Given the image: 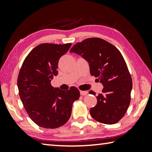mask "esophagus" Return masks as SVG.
<instances>
[{
	"instance_id": "1",
	"label": "esophagus",
	"mask_w": 152,
	"mask_h": 152,
	"mask_svg": "<svg viewBox=\"0 0 152 152\" xmlns=\"http://www.w3.org/2000/svg\"><path fill=\"white\" fill-rule=\"evenodd\" d=\"M80 93L81 95H86L88 94L87 91H80Z\"/></svg>"
}]
</instances>
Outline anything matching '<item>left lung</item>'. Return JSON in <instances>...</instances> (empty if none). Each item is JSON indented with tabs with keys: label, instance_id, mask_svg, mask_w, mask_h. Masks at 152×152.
<instances>
[{
	"label": "left lung",
	"instance_id": "obj_1",
	"mask_svg": "<svg viewBox=\"0 0 152 152\" xmlns=\"http://www.w3.org/2000/svg\"><path fill=\"white\" fill-rule=\"evenodd\" d=\"M69 52L81 55L88 62L90 72L103 84L97 103L91 108L93 118L103 124H114L126 114L131 102L132 78L120 50L99 38H86L76 43ZM89 93L95 95L93 91Z\"/></svg>",
	"mask_w": 152,
	"mask_h": 152
}]
</instances>
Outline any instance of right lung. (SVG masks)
I'll return each mask as SVG.
<instances>
[{
	"label": "right lung",
	"mask_w": 152,
	"mask_h": 152,
	"mask_svg": "<svg viewBox=\"0 0 152 152\" xmlns=\"http://www.w3.org/2000/svg\"><path fill=\"white\" fill-rule=\"evenodd\" d=\"M71 45H38L24 59L19 72L18 86L23 107L32 121L42 128L57 129L66 124L73 102L80 97L75 86L62 91L50 85L58 74L59 59Z\"/></svg>",
	"instance_id": "obj_1"
}]
</instances>
